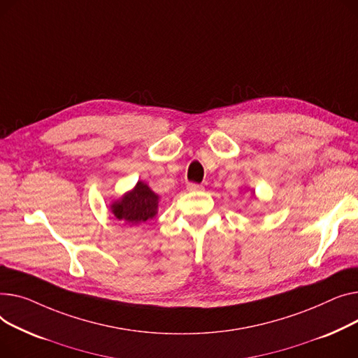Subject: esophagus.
Segmentation results:
<instances>
[{"mask_svg": "<svg viewBox=\"0 0 358 358\" xmlns=\"http://www.w3.org/2000/svg\"><path fill=\"white\" fill-rule=\"evenodd\" d=\"M187 191L189 192H198V191H203V186L202 185H199V183H194V182H191V183H187Z\"/></svg>", "mask_w": 358, "mask_h": 358, "instance_id": "obj_1", "label": "esophagus"}]
</instances>
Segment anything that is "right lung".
Masks as SVG:
<instances>
[{
	"instance_id": "right-lung-1",
	"label": "right lung",
	"mask_w": 358,
	"mask_h": 358,
	"mask_svg": "<svg viewBox=\"0 0 358 358\" xmlns=\"http://www.w3.org/2000/svg\"><path fill=\"white\" fill-rule=\"evenodd\" d=\"M159 196L143 182H137L131 192L114 202L111 211L118 221L140 224L156 215Z\"/></svg>"
}]
</instances>
